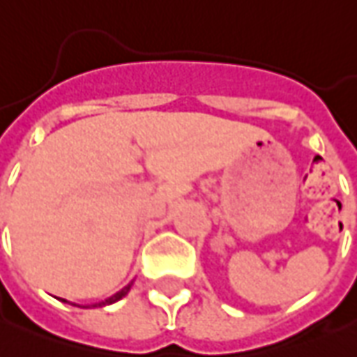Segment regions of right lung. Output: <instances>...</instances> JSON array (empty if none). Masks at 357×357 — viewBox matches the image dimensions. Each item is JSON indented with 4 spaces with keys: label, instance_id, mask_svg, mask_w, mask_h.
<instances>
[{
    "label": "right lung",
    "instance_id": "obj_1",
    "mask_svg": "<svg viewBox=\"0 0 357 357\" xmlns=\"http://www.w3.org/2000/svg\"><path fill=\"white\" fill-rule=\"evenodd\" d=\"M129 288H131V284H129V286H126V288H123V290H121V291H118L116 296H112L109 300H106V301H102V303H98V305H106V303H114V301L121 300V298L126 296L127 291H129ZM61 301H66V300H61Z\"/></svg>",
    "mask_w": 357,
    "mask_h": 357
}]
</instances>
